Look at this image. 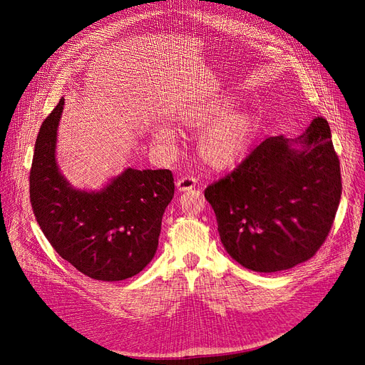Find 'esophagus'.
Wrapping results in <instances>:
<instances>
[{
    "label": "esophagus",
    "instance_id": "1",
    "mask_svg": "<svg viewBox=\"0 0 365 365\" xmlns=\"http://www.w3.org/2000/svg\"><path fill=\"white\" fill-rule=\"evenodd\" d=\"M176 186L180 192H185V190H190L197 186V179L192 176H183L176 182Z\"/></svg>",
    "mask_w": 365,
    "mask_h": 365
}]
</instances>
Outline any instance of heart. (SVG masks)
Returning <instances> with one entry per match:
<instances>
[{
  "instance_id": "obj_1",
  "label": "heart",
  "mask_w": 365,
  "mask_h": 365,
  "mask_svg": "<svg viewBox=\"0 0 365 365\" xmlns=\"http://www.w3.org/2000/svg\"><path fill=\"white\" fill-rule=\"evenodd\" d=\"M232 105L229 99L216 101L182 123L186 130H202L198 138V153L202 163L213 170L237 165L250 150L256 136L257 121L253 112L244 108L232 109ZM153 140L171 149L176 143V131L158 125L153 130Z\"/></svg>"
}]
</instances>
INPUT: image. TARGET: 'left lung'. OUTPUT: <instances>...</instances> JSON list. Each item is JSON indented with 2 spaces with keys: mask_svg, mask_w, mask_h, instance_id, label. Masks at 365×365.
Returning a JSON list of instances; mask_svg holds the SVG:
<instances>
[{
  "mask_svg": "<svg viewBox=\"0 0 365 365\" xmlns=\"http://www.w3.org/2000/svg\"><path fill=\"white\" fill-rule=\"evenodd\" d=\"M204 195L225 250L247 269L278 272L311 259L330 232L341 195L327 120L314 118L296 139L263 140Z\"/></svg>",
  "mask_w": 365,
  "mask_h": 365,
  "instance_id": "8db88e82",
  "label": "left lung"
}]
</instances>
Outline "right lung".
Segmentation results:
<instances>
[{
	"instance_id": "1",
	"label": "right lung",
	"mask_w": 365,
	"mask_h": 365,
	"mask_svg": "<svg viewBox=\"0 0 365 365\" xmlns=\"http://www.w3.org/2000/svg\"><path fill=\"white\" fill-rule=\"evenodd\" d=\"M65 99L36 136L29 175L35 219L54 250L84 275L123 281L157 253L165 207L175 197L170 170L125 168L101 190L73 187L56 161Z\"/></svg>"
}]
</instances>
